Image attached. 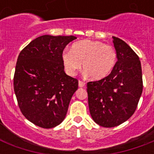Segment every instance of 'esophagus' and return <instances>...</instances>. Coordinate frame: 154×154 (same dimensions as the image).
<instances>
[{"mask_svg":"<svg viewBox=\"0 0 154 154\" xmlns=\"http://www.w3.org/2000/svg\"><path fill=\"white\" fill-rule=\"evenodd\" d=\"M85 85V83L83 82H82V81H79L78 82V86L80 87V88H82V87H84Z\"/></svg>","mask_w":154,"mask_h":154,"instance_id":"obj_1","label":"esophagus"}]
</instances>
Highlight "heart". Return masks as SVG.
<instances>
[{
  "instance_id": "obj_1",
  "label": "heart",
  "mask_w": 154,
  "mask_h": 154,
  "mask_svg": "<svg viewBox=\"0 0 154 154\" xmlns=\"http://www.w3.org/2000/svg\"><path fill=\"white\" fill-rule=\"evenodd\" d=\"M61 60L65 71L69 76H74L82 67L85 74L90 75L92 79L101 80L112 72L117 53L111 45L101 42L82 40L73 43L70 51H64Z\"/></svg>"
}]
</instances>
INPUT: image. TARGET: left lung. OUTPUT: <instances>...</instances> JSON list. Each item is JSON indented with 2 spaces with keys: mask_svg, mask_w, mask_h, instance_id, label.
I'll return each mask as SVG.
<instances>
[{
  "mask_svg": "<svg viewBox=\"0 0 154 154\" xmlns=\"http://www.w3.org/2000/svg\"><path fill=\"white\" fill-rule=\"evenodd\" d=\"M117 61L107 77L87 83L91 117L103 127H115L134 113L142 94V72L138 56L118 37H112Z\"/></svg>",
  "mask_w": 154,
  "mask_h": 154,
  "instance_id": "1",
  "label": "left lung"
}]
</instances>
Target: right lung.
I'll list each match as a JSON object with an SVG mask.
<instances>
[{
    "mask_svg": "<svg viewBox=\"0 0 154 154\" xmlns=\"http://www.w3.org/2000/svg\"><path fill=\"white\" fill-rule=\"evenodd\" d=\"M74 36L44 35L18 56L13 86L22 114L37 126L50 129L64 121L78 81L64 71L61 54Z\"/></svg>",
    "mask_w": 154,
    "mask_h": 154,
    "instance_id": "right-lung-1",
    "label": "right lung"
}]
</instances>
